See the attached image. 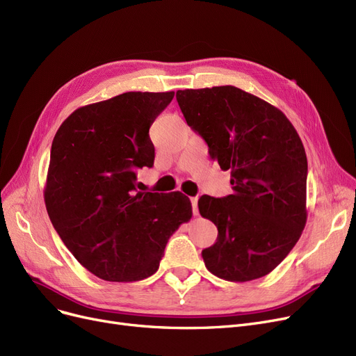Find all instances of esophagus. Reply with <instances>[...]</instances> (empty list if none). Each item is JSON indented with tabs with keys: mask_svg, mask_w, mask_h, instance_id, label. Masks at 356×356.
Here are the masks:
<instances>
[{
	"mask_svg": "<svg viewBox=\"0 0 356 356\" xmlns=\"http://www.w3.org/2000/svg\"><path fill=\"white\" fill-rule=\"evenodd\" d=\"M191 202H192V211H193V216H198L200 214V209H198V198H191Z\"/></svg>",
	"mask_w": 356,
	"mask_h": 356,
	"instance_id": "obj_1",
	"label": "esophagus"
}]
</instances>
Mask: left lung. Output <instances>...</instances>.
I'll return each instance as SVG.
<instances>
[{"label":"left lung","mask_w":356,"mask_h":356,"mask_svg":"<svg viewBox=\"0 0 356 356\" xmlns=\"http://www.w3.org/2000/svg\"><path fill=\"white\" fill-rule=\"evenodd\" d=\"M176 99L209 156L232 173V195L198 202L218 229L202 251L205 267L229 282L264 277L307 222L308 163L298 131L277 107L236 86L177 90Z\"/></svg>","instance_id":"1"}]
</instances>
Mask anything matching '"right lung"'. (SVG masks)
<instances>
[{
	"label": "right lung",
	"instance_id": "right-lung-1",
	"mask_svg": "<svg viewBox=\"0 0 356 356\" xmlns=\"http://www.w3.org/2000/svg\"><path fill=\"white\" fill-rule=\"evenodd\" d=\"M175 92H126L74 110L52 140L47 211L81 264L107 282L152 275L165 245L192 217L180 192L136 191V170L152 167L149 127Z\"/></svg>",
	"mask_w": 356,
	"mask_h": 356
}]
</instances>
